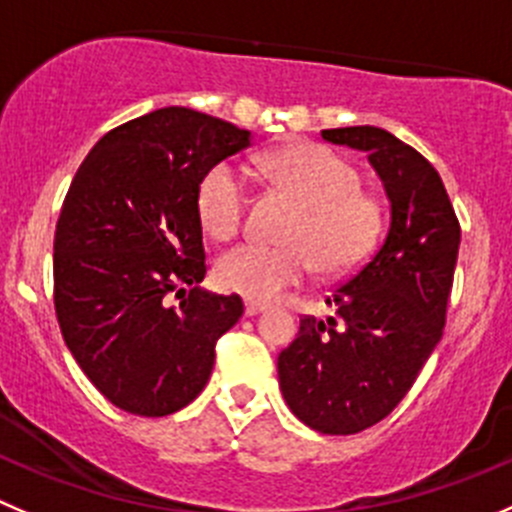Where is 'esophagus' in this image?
<instances>
[{"label": "esophagus", "mask_w": 512, "mask_h": 512, "mask_svg": "<svg viewBox=\"0 0 512 512\" xmlns=\"http://www.w3.org/2000/svg\"><path fill=\"white\" fill-rule=\"evenodd\" d=\"M269 309V304H264V301H253V299H246V314L248 316H256L261 314V311Z\"/></svg>", "instance_id": "esophagus-1"}]
</instances>
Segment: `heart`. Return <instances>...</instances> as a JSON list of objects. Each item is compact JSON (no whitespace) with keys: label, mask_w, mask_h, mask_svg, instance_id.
<instances>
[{"label":"heart","mask_w":512,"mask_h":512,"mask_svg":"<svg viewBox=\"0 0 512 512\" xmlns=\"http://www.w3.org/2000/svg\"><path fill=\"white\" fill-rule=\"evenodd\" d=\"M266 173L289 193L299 211L284 228L281 246L243 243L218 259L221 289L269 301L316 271L347 276L377 246L379 206L359 188V173L332 150L311 143L289 145L264 158ZM246 178L231 160L211 165L196 188L201 226L218 241L236 236L246 216Z\"/></svg>","instance_id":"b5f03b06"}]
</instances>
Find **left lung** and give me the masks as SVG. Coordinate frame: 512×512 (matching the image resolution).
Instances as JSON below:
<instances>
[{
	"mask_svg": "<svg viewBox=\"0 0 512 512\" xmlns=\"http://www.w3.org/2000/svg\"><path fill=\"white\" fill-rule=\"evenodd\" d=\"M321 138L367 153L392 216L367 264L326 296L332 316H301L279 354V384L311 430L354 435L405 399L442 339L460 221L430 160L387 130L357 125Z\"/></svg>",
	"mask_w": 512,
	"mask_h": 512,
	"instance_id": "obj_1",
	"label": "left lung"
}]
</instances>
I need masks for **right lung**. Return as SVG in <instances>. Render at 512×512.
Segmentation results:
<instances>
[{"label": "right lung", "mask_w": 512, "mask_h": 512, "mask_svg": "<svg viewBox=\"0 0 512 512\" xmlns=\"http://www.w3.org/2000/svg\"><path fill=\"white\" fill-rule=\"evenodd\" d=\"M248 145L226 120L163 107L102 135L72 178L55 231V314L87 379L130 415L191 405L243 316L241 296L198 286L208 266L196 188Z\"/></svg>", "instance_id": "obj_1"}]
</instances>
